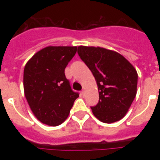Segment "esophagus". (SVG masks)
Returning <instances> with one entry per match:
<instances>
[{
    "label": "esophagus",
    "instance_id": "obj_1",
    "mask_svg": "<svg viewBox=\"0 0 160 160\" xmlns=\"http://www.w3.org/2000/svg\"><path fill=\"white\" fill-rule=\"evenodd\" d=\"M81 95H82V96H85V90H84L81 91Z\"/></svg>",
    "mask_w": 160,
    "mask_h": 160
}]
</instances>
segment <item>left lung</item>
Masks as SVG:
<instances>
[{"label": "left lung", "mask_w": 160, "mask_h": 160, "mask_svg": "<svg viewBox=\"0 0 160 160\" xmlns=\"http://www.w3.org/2000/svg\"><path fill=\"white\" fill-rule=\"evenodd\" d=\"M77 52L97 83L99 102L90 107L94 115L107 124L121 119L136 95V70L115 51L100 47L79 46Z\"/></svg>", "instance_id": "8db88e82"}]
</instances>
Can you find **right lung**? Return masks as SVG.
I'll return each instance as SVG.
<instances>
[{
	"label": "right lung",
	"instance_id": "1",
	"mask_svg": "<svg viewBox=\"0 0 160 160\" xmlns=\"http://www.w3.org/2000/svg\"><path fill=\"white\" fill-rule=\"evenodd\" d=\"M76 51V46H48L35 54L25 66V95L34 114L43 124H62L79 97L65 75Z\"/></svg>",
	"mask_w": 160,
	"mask_h": 160
}]
</instances>
